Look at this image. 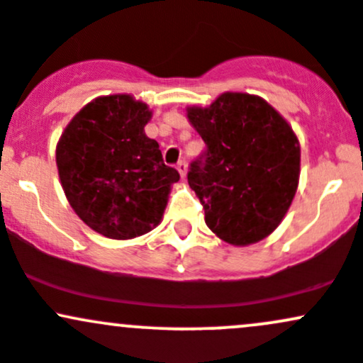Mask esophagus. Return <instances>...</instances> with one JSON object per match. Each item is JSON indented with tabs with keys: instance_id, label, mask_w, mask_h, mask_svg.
<instances>
[{
	"instance_id": "esophagus-1",
	"label": "esophagus",
	"mask_w": 363,
	"mask_h": 363,
	"mask_svg": "<svg viewBox=\"0 0 363 363\" xmlns=\"http://www.w3.org/2000/svg\"><path fill=\"white\" fill-rule=\"evenodd\" d=\"M177 169L180 171L182 178H185V177H186V171H189V164H186V161H185V159H180V161H178V164H177Z\"/></svg>"
}]
</instances>
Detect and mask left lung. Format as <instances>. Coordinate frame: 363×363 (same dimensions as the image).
<instances>
[{"label": "left lung", "instance_id": "left-lung-1", "mask_svg": "<svg viewBox=\"0 0 363 363\" xmlns=\"http://www.w3.org/2000/svg\"><path fill=\"white\" fill-rule=\"evenodd\" d=\"M186 116L206 143L186 173L206 225L233 245L270 235L298 189L301 154L292 128L270 104L247 93H223Z\"/></svg>", "mask_w": 363, "mask_h": 363}]
</instances>
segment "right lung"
<instances>
[{
  "label": "right lung",
  "mask_w": 363,
  "mask_h": 363,
  "mask_svg": "<svg viewBox=\"0 0 363 363\" xmlns=\"http://www.w3.org/2000/svg\"><path fill=\"white\" fill-rule=\"evenodd\" d=\"M152 112L130 95L84 105L57 145V167L77 216L108 239H133L161 221L171 185L159 143L145 135Z\"/></svg>",
  "instance_id": "1"
}]
</instances>
